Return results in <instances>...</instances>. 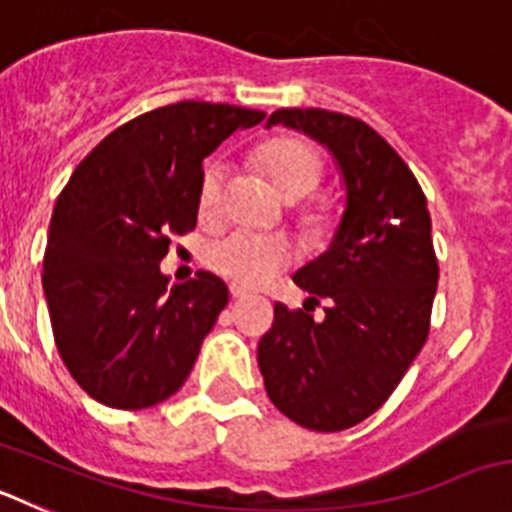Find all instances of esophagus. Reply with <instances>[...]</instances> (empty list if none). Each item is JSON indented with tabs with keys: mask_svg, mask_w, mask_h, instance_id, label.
Returning <instances> with one entry per match:
<instances>
[{
	"mask_svg": "<svg viewBox=\"0 0 512 512\" xmlns=\"http://www.w3.org/2000/svg\"><path fill=\"white\" fill-rule=\"evenodd\" d=\"M246 295H248L246 289L238 287V284H230V297H233V300H243Z\"/></svg>",
	"mask_w": 512,
	"mask_h": 512,
	"instance_id": "1",
	"label": "esophagus"
}]
</instances>
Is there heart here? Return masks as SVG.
Masks as SVG:
<instances>
[{
    "instance_id": "obj_1",
    "label": "heart",
    "mask_w": 512,
    "mask_h": 512,
    "mask_svg": "<svg viewBox=\"0 0 512 512\" xmlns=\"http://www.w3.org/2000/svg\"><path fill=\"white\" fill-rule=\"evenodd\" d=\"M256 161L269 176L284 200H300L307 197L320 184L323 161L310 143L300 138H279L259 148ZM223 197V169L210 166L200 184V212L212 217L220 210ZM207 264L223 274L225 279L238 287H261L269 282L279 269L292 261V248L274 235L251 233V230H233L207 246Z\"/></svg>"
}]
</instances>
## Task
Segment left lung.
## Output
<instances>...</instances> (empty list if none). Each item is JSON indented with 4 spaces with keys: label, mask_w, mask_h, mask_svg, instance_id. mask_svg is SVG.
Instances as JSON below:
<instances>
[{
    "label": "left lung",
    "mask_w": 512,
    "mask_h": 512,
    "mask_svg": "<svg viewBox=\"0 0 512 512\" xmlns=\"http://www.w3.org/2000/svg\"><path fill=\"white\" fill-rule=\"evenodd\" d=\"M305 133L333 156L346 205L318 259L295 271L325 318L274 305L259 341L269 400L302 428L343 431L379 410L420 354L438 284L425 194L395 148L356 117L277 110L266 128Z\"/></svg>",
    "instance_id": "8db88e82"
}]
</instances>
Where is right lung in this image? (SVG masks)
Masks as SVG:
<instances>
[{
  "label": "right lung",
  "instance_id": "obj_1",
  "mask_svg": "<svg viewBox=\"0 0 512 512\" xmlns=\"http://www.w3.org/2000/svg\"><path fill=\"white\" fill-rule=\"evenodd\" d=\"M235 104L176 102L112 130L53 207L43 292L58 354L107 408H151L174 395L228 305L210 271L169 284V235L200 212L202 161L264 120Z\"/></svg>",
  "mask_w": 512,
  "mask_h": 512
}]
</instances>
